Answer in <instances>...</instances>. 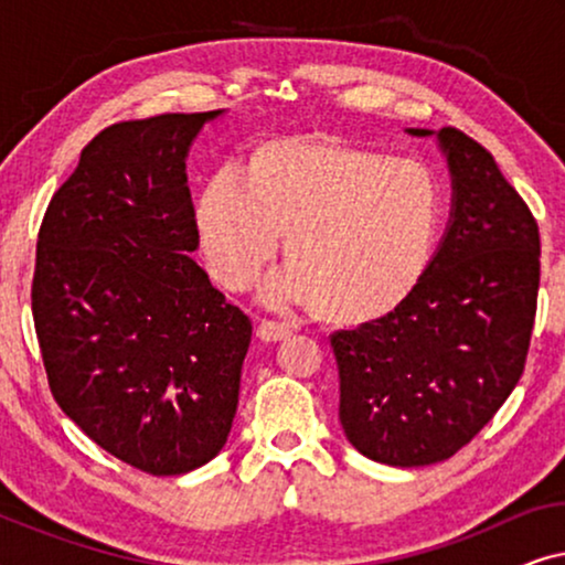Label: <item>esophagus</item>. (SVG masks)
I'll return each instance as SVG.
<instances>
[{
  "mask_svg": "<svg viewBox=\"0 0 565 565\" xmlns=\"http://www.w3.org/2000/svg\"><path fill=\"white\" fill-rule=\"evenodd\" d=\"M292 329L288 323H280V321H273V319H262L259 327H257V337L265 339V342H280V339L290 337Z\"/></svg>",
  "mask_w": 565,
  "mask_h": 565,
  "instance_id": "esophagus-1",
  "label": "esophagus"
}]
</instances>
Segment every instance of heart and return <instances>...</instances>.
Wrapping results in <instances>:
<instances>
[{
  "label": "heart",
  "mask_w": 565,
  "mask_h": 565,
  "mask_svg": "<svg viewBox=\"0 0 565 565\" xmlns=\"http://www.w3.org/2000/svg\"><path fill=\"white\" fill-rule=\"evenodd\" d=\"M443 223V184L422 159L288 138L262 146L249 172L228 161L195 207L207 273L246 290L280 249L290 267L267 285L275 303H319L365 321L404 303L427 273Z\"/></svg>",
  "instance_id": "obj_1"
}]
</instances>
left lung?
<instances>
[{
    "label": "left lung",
    "mask_w": 565,
    "mask_h": 565,
    "mask_svg": "<svg viewBox=\"0 0 565 565\" xmlns=\"http://www.w3.org/2000/svg\"><path fill=\"white\" fill-rule=\"evenodd\" d=\"M437 136L455 190L443 246L404 303L329 337L347 439L396 468L452 458L493 419L537 313L535 215L481 143L452 126Z\"/></svg>",
    "instance_id": "1"
}]
</instances>
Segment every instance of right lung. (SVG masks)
I'll use <instances>...</instances> for the list:
<instances>
[{
  "label": "right lung",
  "instance_id": "1",
  "mask_svg": "<svg viewBox=\"0 0 565 565\" xmlns=\"http://www.w3.org/2000/svg\"><path fill=\"white\" fill-rule=\"evenodd\" d=\"M215 115L99 130L38 231L30 303L53 398L149 476L190 473L221 452L252 342L249 316L190 259L184 157Z\"/></svg>",
  "mask_w": 565,
  "mask_h": 565
}]
</instances>
